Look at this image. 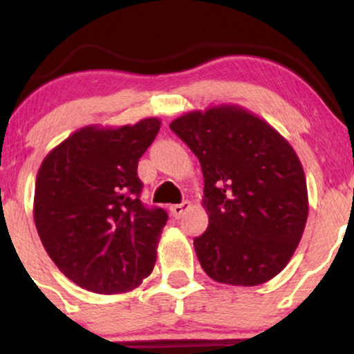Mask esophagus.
<instances>
[{
  "mask_svg": "<svg viewBox=\"0 0 354 354\" xmlns=\"http://www.w3.org/2000/svg\"><path fill=\"white\" fill-rule=\"evenodd\" d=\"M189 208H191V203L183 201V203H180V205H173L169 209H171V214L174 218H181L183 213H185V211H188Z\"/></svg>",
  "mask_w": 354,
  "mask_h": 354,
  "instance_id": "34e87169",
  "label": "esophagus"
}]
</instances>
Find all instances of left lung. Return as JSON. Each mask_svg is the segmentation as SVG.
Here are the masks:
<instances>
[{"mask_svg": "<svg viewBox=\"0 0 354 354\" xmlns=\"http://www.w3.org/2000/svg\"><path fill=\"white\" fill-rule=\"evenodd\" d=\"M200 160L208 230L194 238L211 279L256 286L281 273L308 219L301 161L265 120L238 104L189 111L169 124Z\"/></svg>", "mask_w": 354, "mask_h": 354, "instance_id": "left-lung-1", "label": "left lung"}]
</instances>
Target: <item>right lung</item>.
<instances>
[{
    "label": "right lung",
    "instance_id": "right-lung-1",
    "mask_svg": "<svg viewBox=\"0 0 354 354\" xmlns=\"http://www.w3.org/2000/svg\"><path fill=\"white\" fill-rule=\"evenodd\" d=\"M160 126L158 118L84 126L39 166L33 203L39 239L61 273L84 290L126 293L151 274L168 214L141 203L138 161Z\"/></svg>",
    "mask_w": 354,
    "mask_h": 354
}]
</instances>
